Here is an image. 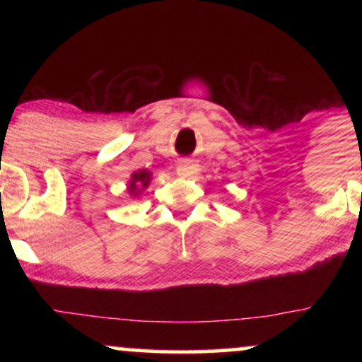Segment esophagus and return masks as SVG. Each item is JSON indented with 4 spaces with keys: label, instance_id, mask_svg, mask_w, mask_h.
Returning a JSON list of instances; mask_svg holds the SVG:
<instances>
[{
    "label": "esophagus",
    "instance_id": "obj_1",
    "mask_svg": "<svg viewBox=\"0 0 362 362\" xmlns=\"http://www.w3.org/2000/svg\"><path fill=\"white\" fill-rule=\"evenodd\" d=\"M177 173L180 177L194 178L201 173V165L195 160H190V158H182L177 165Z\"/></svg>",
    "mask_w": 362,
    "mask_h": 362
}]
</instances>
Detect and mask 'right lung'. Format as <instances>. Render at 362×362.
Segmentation results:
<instances>
[{
    "mask_svg": "<svg viewBox=\"0 0 362 362\" xmlns=\"http://www.w3.org/2000/svg\"><path fill=\"white\" fill-rule=\"evenodd\" d=\"M151 182V172L148 170H138L131 175V180H129V194L138 195L141 190H144Z\"/></svg>",
    "mask_w": 362,
    "mask_h": 362,
    "instance_id": "obj_1",
    "label": "right lung"
}]
</instances>
